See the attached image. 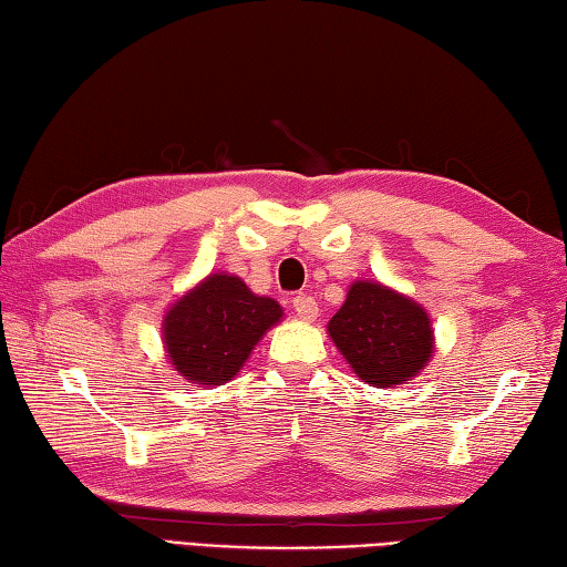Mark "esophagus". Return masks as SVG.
Returning a JSON list of instances; mask_svg holds the SVG:
<instances>
[{"instance_id":"1","label":"esophagus","mask_w":567,"mask_h":567,"mask_svg":"<svg viewBox=\"0 0 567 567\" xmlns=\"http://www.w3.org/2000/svg\"><path fill=\"white\" fill-rule=\"evenodd\" d=\"M293 311H296V316H299L301 321H313L316 316H319V303H316L313 296L299 293L293 299Z\"/></svg>"}]
</instances>
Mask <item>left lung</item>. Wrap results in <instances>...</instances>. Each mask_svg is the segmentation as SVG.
I'll use <instances>...</instances> for the list:
<instances>
[{
  "instance_id": "1",
  "label": "left lung",
  "mask_w": 567,
  "mask_h": 567,
  "mask_svg": "<svg viewBox=\"0 0 567 567\" xmlns=\"http://www.w3.org/2000/svg\"><path fill=\"white\" fill-rule=\"evenodd\" d=\"M329 336L353 373L375 389L415 379L433 355L431 316L379 281L351 284Z\"/></svg>"
}]
</instances>
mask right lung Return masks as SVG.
<instances>
[{
	"mask_svg": "<svg viewBox=\"0 0 567 567\" xmlns=\"http://www.w3.org/2000/svg\"><path fill=\"white\" fill-rule=\"evenodd\" d=\"M281 319L278 301L256 296L238 276L212 274L166 311L164 349L188 383L221 385Z\"/></svg>",
	"mask_w": 567,
	"mask_h": 567,
	"instance_id": "1",
	"label": "right lung"
}]
</instances>
